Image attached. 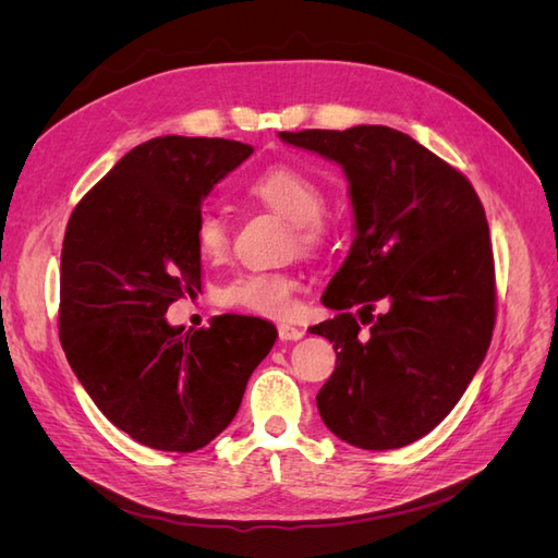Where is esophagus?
I'll return each mask as SVG.
<instances>
[{
    "mask_svg": "<svg viewBox=\"0 0 558 558\" xmlns=\"http://www.w3.org/2000/svg\"><path fill=\"white\" fill-rule=\"evenodd\" d=\"M277 332H279V340H281V342H295V340H300L302 335H305V330L295 328V326H289V324H281V326L277 328Z\"/></svg>",
    "mask_w": 558,
    "mask_h": 558,
    "instance_id": "1",
    "label": "esophagus"
}]
</instances>
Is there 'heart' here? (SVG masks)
Returning a JSON list of instances; mask_svg holds the SVG:
<instances>
[{
  "mask_svg": "<svg viewBox=\"0 0 558 558\" xmlns=\"http://www.w3.org/2000/svg\"><path fill=\"white\" fill-rule=\"evenodd\" d=\"M244 193L293 223V240L300 253L314 256L326 248L330 238L328 197L312 174L295 165H272L253 174L244 183ZM193 240L202 258L221 260L230 242L223 216L209 207L199 209L193 221ZM300 286V279L289 272H244L218 286L216 300L223 307L283 318L293 312Z\"/></svg>",
  "mask_w": 558,
  "mask_h": 558,
  "instance_id": "b5f03b06",
  "label": "heart"
}]
</instances>
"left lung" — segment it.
<instances>
[{"label": "left lung", "instance_id": "left-lung-1", "mask_svg": "<svg viewBox=\"0 0 558 558\" xmlns=\"http://www.w3.org/2000/svg\"><path fill=\"white\" fill-rule=\"evenodd\" d=\"M279 137L342 165L356 216L320 298L340 314L310 328L337 353L318 414L353 447L410 445L453 410L492 344L496 269L482 202L465 174L393 128Z\"/></svg>", "mask_w": 558, "mask_h": 558}]
</instances>
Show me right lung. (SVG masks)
<instances>
[{"mask_svg":"<svg viewBox=\"0 0 558 558\" xmlns=\"http://www.w3.org/2000/svg\"><path fill=\"white\" fill-rule=\"evenodd\" d=\"M253 146L167 137L134 146L74 207L60 256V342L116 428L160 451L209 445L240 410L277 340L256 316L183 332L165 312L202 286L193 240L202 199Z\"/></svg>","mask_w":558,"mask_h":558,"instance_id":"1","label":"right lung"}]
</instances>
